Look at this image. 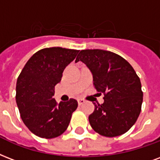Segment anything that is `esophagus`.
<instances>
[{
    "instance_id": "esophagus-1",
    "label": "esophagus",
    "mask_w": 160,
    "mask_h": 160,
    "mask_svg": "<svg viewBox=\"0 0 160 160\" xmlns=\"http://www.w3.org/2000/svg\"><path fill=\"white\" fill-rule=\"evenodd\" d=\"M85 100L84 99H82V98H80V99H78V104L80 105H82V104H84V103H85Z\"/></svg>"
}]
</instances>
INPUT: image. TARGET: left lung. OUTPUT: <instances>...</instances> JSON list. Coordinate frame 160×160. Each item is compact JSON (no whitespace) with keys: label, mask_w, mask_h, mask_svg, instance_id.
<instances>
[{"label":"left lung","mask_w":160,"mask_h":160,"mask_svg":"<svg viewBox=\"0 0 160 160\" xmlns=\"http://www.w3.org/2000/svg\"><path fill=\"white\" fill-rule=\"evenodd\" d=\"M81 61L93 76L98 92L104 93L103 104L95 105L89 122L94 131L105 137H117L133 126L141 112L142 91L140 79L122 57L102 49L81 50Z\"/></svg>","instance_id":"left-lung-1"}]
</instances>
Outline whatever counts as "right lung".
Wrapping results in <instances>:
<instances>
[{
	"label": "right lung",
	"instance_id": "add662e5",
	"mask_svg": "<svg viewBox=\"0 0 160 160\" xmlns=\"http://www.w3.org/2000/svg\"><path fill=\"white\" fill-rule=\"evenodd\" d=\"M80 50L53 47L35 53L19 75L16 102L24 124L33 134L53 138L65 132L72 113L78 107L75 99L57 104L54 86L60 82L65 67Z\"/></svg>",
	"mask_w": 160,
	"mask_h": 160
}]
</instances>
